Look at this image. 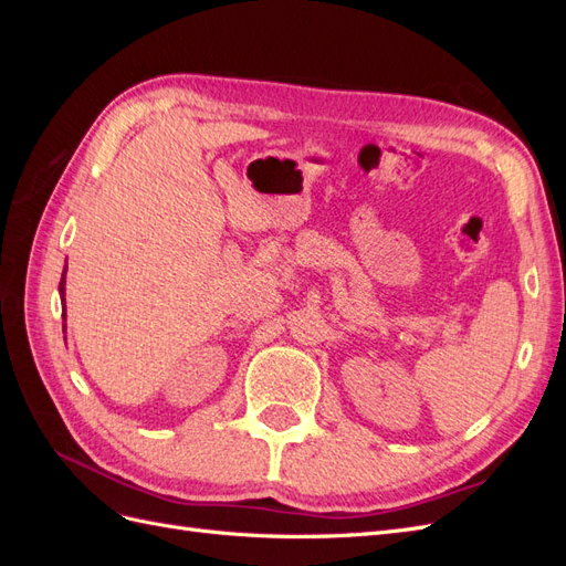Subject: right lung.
<instances>
[{
  "label": "right lung",
  "mask_w": 566,
  "mask_h": 566,
  "mask_svg": "<svg viewBox=\"0 0 566 566\" xmlns=\"http://www.w3.org/2000/svg\"><path fill=\"white\" fill-rule=\"evenodd\" d=\"M67 266V264H65ZM59 293H61V302H65V271L61 276V283H59ZM63 318H65V306H63Z\"/></svg>",
  "instance_id": "1"
}]
</instances>
